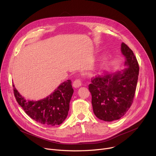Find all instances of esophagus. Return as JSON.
Segmentation results:
<instances>
[{
  "label": "esophagus",
  "instance_id": "obj_1",
  "mask_svg": "<svg viewBox=\"0 0 156 156\" xmlns=\"http://www.w3.org/2000/svg\"><path fill=\"white\" fill-rule=\"evenodd\" d=\"M82 84V82L80 79H76L75 81H73V86L74 87H79Z\"/></svg>",
  "mask_w": 156,
  "mask_h": 156
}]
</instances>
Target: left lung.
<instances>
[{"label": "left lung", "instance_id": "8db88e82", "mask_svg": "<svg viewBox=\"0 0 156 156\" xmlns=\"http://www.w3.org/2000/svg\"><path fill=\"white\" fill-rule=\"evenodd\" d=\"M121 52L125 56L122 72L105 73L91 79L89 90L92 96L94 115L104 121L119 119L130 108L134 98L138 82L139 65L133 51L122 42Z\"/></svg>", "mask_w": 156, "mask_h": 156}]
</instances>
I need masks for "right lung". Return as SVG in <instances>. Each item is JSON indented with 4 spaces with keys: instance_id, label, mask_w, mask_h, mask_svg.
<instances>
[{
    "instance_id": "obj_1",
    "label": "right lung",
    "mask_w": 156,
    "mask_h": 156,
    "mask_svg": "<svg viewBox=\"0 0 156 156\" xmlns=\"http://www.w3.org/2000/svg\"><path fill=\"white\" fill-rule=\"evenodd\" d=\"M71 84L72 81L67 80L48 97L39 101L26 100L14 86H12L16 100L25 113L35 121L51 126L60 125L68 115L73 93Z\"/></svg>"
}]
</instances>
